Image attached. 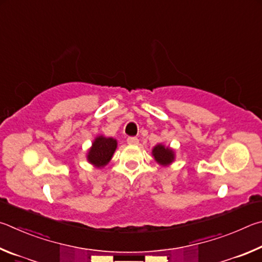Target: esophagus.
I'll list each match as a JSON object with an SVG mask.
<instances>
[{"instance_id":"esophagus-1","label":"esophagus","mask_w":262,"mask_h":262,"mask_svg":"<svg viewBox=\"0 0 262 262\" xmlns=\"http://www.w3.org/2000/svg\"><path fill=\"white\" fill-rule=\"evenodd\" d=\"M126 141H127V144H130V145H138L139 144V139L137 138V137H128Z\"/></svg>"}]
</instances>
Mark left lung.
<instances>
[{"label": "left lung", "instance_id": "1", "mask_svg": "<svg viewBox=\"0 0 262 262\" xmlns=\"http://www.w3.org/2000/svg\"><path fill=\"white\" fill-rule=\"evenodd\" d=\"M152 154L159 164H161L163 167H167L169 164H171L175 160V152L170 147H166L162 144H159L155 146L152 150Z\"/></svg>", "mask_w": 262, "mask_h": 262}]
</instances>
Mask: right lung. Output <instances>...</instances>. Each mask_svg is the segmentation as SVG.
I'll return each instance as SVG.
<instances>
[{
	"label": "right lung",
	"mask_w": 262,
	"mask_h": 262,
	"mask_svg": "<svg viewBox=\"0 0 262 262\" xmlns=\"http://www.w3.org/2000/svg\"><path fill=\"white\" fill-rule=\"evenodd\" d=\"M116 147V139L110 138V137L107 138L103 136L96 137L87 153V161L93 164L95 168H103L112 160Z\"/></svg>",
	"instance_id": "1"
}]
</instances>
